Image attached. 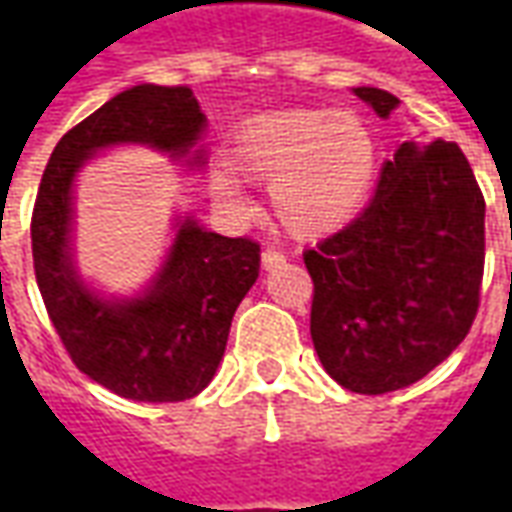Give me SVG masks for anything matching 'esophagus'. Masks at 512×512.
<instances>
[{"mask_svg": "<svg viewBox=\"0 0 512 512\" xmlns=\"http://www.w3.org/2000/svg\"><path fill=\"white\" fill-rule=\"evenodd\" d=\"M260 260H263V268H277L285 263V255L282 252H277V249H263V255H260Z\"/></svg>", "mask_w": 512, "mask_h": 512, "instance_id": "obj_1", "label": "esophagus"}]
</instances>
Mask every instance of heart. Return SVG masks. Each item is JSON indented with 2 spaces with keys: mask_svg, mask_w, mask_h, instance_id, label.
Segmentation results:
<instances>
[{
  "mask_svg": "<svg viewBox=\"0 0 512 512\" xmlns=\"http://www.w3.org/2000/svg\"><path fill=\"white\" fill-rule=\"evenodd\" d=\"M230 169L208 178L213 200L244 213L241 178L268 183L277 222L296 238H321L354 219L373 191L378 145L362 117L334 109H274L241 120L227 139Z\"/></svg>",
  "mask_w": 512,
  "mask_h": 512,
  "instance_id": "b5f03b06",
  "label": "heart"
}]
</instances>
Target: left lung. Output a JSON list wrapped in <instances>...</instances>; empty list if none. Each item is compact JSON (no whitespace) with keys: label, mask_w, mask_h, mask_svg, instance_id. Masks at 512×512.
Segmentation results:
<instances>
[{"label":"left lung","mask_w":512,"mask_h":512,"mask_svg":"<svg viewBox=\"0 0 512 512\" xmlns=\"http://www.w3.org/2000/svg\"><path fill=\"white\" fill-rule=\"evenodd\" d=\"M378 117L395 95L354 87ZM485 200L455 142H403L373 200L304 252L323 370L359 395L414 384L463 343L480 307Z\"/></svg>","instance_id":"1"}]
</instances>
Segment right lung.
I'll list each match as a JSON object with an SVG mask.
<instances>
[{
	"instance_id": "1",
	"label": "right lung",
	"mask_w": 512,
	"mask_h": 512,
	"mask_svg": "<svg viewBox=\"0 0 512 512\" xmlns=\"http://www.w3.org/2000/svg\"><path fill=\"white\" fill-rule=\"evenodd\" d=\"M205 115L189 87L136 84L73 126L51 153L32 211L40 296L73 365L109 392L142 403L200 395L222 362L230 323L260 274V244L178 219L145 293L106 299L73 263V183L98 150L147 145L202 167Z\"/></svg>"
}]
</instances>
